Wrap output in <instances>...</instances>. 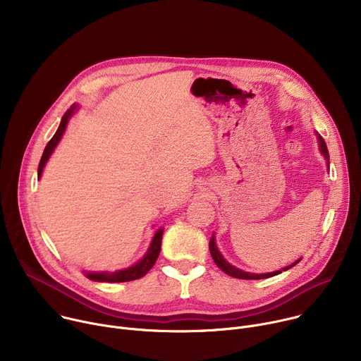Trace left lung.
Returning a JSON list of instances; mask_svg holds the SVG:
<instances>
[{"instance_id": "1", "label": "left lung", "mask_w": 361, "mask_h": 361, "mask_svg": "<svg viewBox=\"0 0 361 361\" xmlns=\"http://www.w3.org/2000/svg\"><path fill=\"white\" fill-rule=\"evenodd\" d=\"M319 142H320V151H322V154L324 156V159L327 160V164H330V163H329V159H330V157H329L327 145H326L324 140H323L320 135H319ZM210 252H212V257H213L214 263L217 264V267H219L220 270H223L226 274H228V276H231V277H235V279H241V280H260V279H269V277H273V276H277V274L281 273V271L279 270V271L266 273V274H252V273H247V271H243V270H240V269L231 266L230 263H227V262L224 260V257H223L221 252L219 251V248H217V245H216L214 235H213L212 240H210ZM298 262H300V260H297L294 264H291L290 267H286V269H283V270L286 271V270L294 267Z\"/></svg>"}]
</instances>
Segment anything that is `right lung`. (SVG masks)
Listing matches in <instances>:
<instances>
[{
    "instance_id": "1",
    "label": "right lung",
    "mask_w": 361,
    "mask_h": 361,
    "mask_svg": "<svg viewBox=\"0 0 361 361\" xmlns=\"http://www.w3.org/2000/svg\"><path fill=\"white\" fill-rule=\"evenodd\" d=\"M75 110V106H73L61 118V123H60V127L57 130V133L54 134V137L51 138L42 152V157L39 160V166H38V177H41V173H42V169L45 166V163L48 161L49 156L53 154L54 148L57 147V144L60 142L64 131H66V127H67V123L70 120V117L73 116ZM163 228L157 230V233L154 234V238L149 244V248L148 251L145 252V255L142 257V259L135 263L134 266L128 267V269H124V270H118V271H114V273H85V276L92 280V281H106V283H124V281H133V280H137V279H141L142 276H145L151 267L154 266V263L157 262L159 259V254H160V250H161V238H163Z\"/></svg>"
}]
</instances>
